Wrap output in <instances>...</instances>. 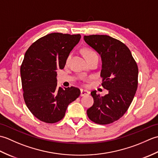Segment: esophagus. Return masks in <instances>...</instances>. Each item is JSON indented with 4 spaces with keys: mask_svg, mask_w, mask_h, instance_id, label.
Masks as SVG:
<instances>
[{
    "mask_svg": "<svg viewBox=\"0 0 158 158\" xmlns=\"http://www.w3.org/2000/svg\"><path fill=\"white\" fill-rule=\"evenodd\" d=\"M89 94V92L87 91V90L85 89H81V96H87Z\"/></svg>",
    "mask_w": 158,
    "mask_h": 158,
    "instance_id": "1",
    "label": "esophagus"
}]
</instances>
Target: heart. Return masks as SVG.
I'll return each mask as SVG.
<instances>
[{
  "mask_svg": "<svg viewBox=\"0 0 158 158\" xmlns=\"http://www.w3.org/2000/svg\"><path fill=\"white\" fill-rule=\"evenodd\" d=\"M83 56H85V58L87 60H88L91 58H93V57H95V56H98L97 55L96 52L94 51V50H93L91 48H84L83 49ZM70 58H71V54H70L67 56V58L66 59V64H68L69 62L70 61Z\"/></svg>",
  "mask_w": 158,
  "mask_h": 158,
  "instance_id": "obj_1",
  "label": "heart"
}]
</instances>
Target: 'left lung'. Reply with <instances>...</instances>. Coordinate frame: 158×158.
I'll return each mask as SVG.
<instances>
[{
    "mask_svg": "<svg viewBox=\"0 0 158 158\" xmlns=\"http://www.w3.org/2000/svg\"><path fill=\"white\" fill-rule=\"evenodd\" d=\"M85 41L101 56L102 86L105 96L91 92L94 104L87 110L89 119L100 125L111 123L128 109L138 88L139 69L130 50L119 40L108 35L84 36Z\"/></svg>",
    "mask_w": 158,
    "mask_h": 158,
    "instance_id": "1",
    "label": "left lung"
}]
</instances>
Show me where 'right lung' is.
Wrapping results in <instances>:
<instances>
[{"label": "right lung", "instance_id": "right-lung-1", "mask_svg": "<svg viewBox=\"0 0 158 158\" xmlns=\"http://www.w3.org/2000/svg\"><path fill=\"white\" fill-rule=\"evenodd\" d=\"M81 35L54 32L36 40L23 60L21 74L26 106L41 122L54 123L65 115L68 105L80 96L75 87L57 88V72L63 69L70 52Z\"/></svg>", "mask_w": 158, "mask_h": 158}]
</instances>
